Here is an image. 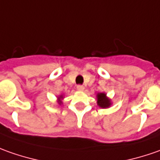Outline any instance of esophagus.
Returning <instances> with one entry per match:
<instances>
[{
  "label": "esophagus",
  "mask_w": 160,
  "mask_h": 160,
  "mask_svg": "<svg viewBox=\"0 0 160 160\" xmlns=\"http://www.w3.org/2000/svg\"><path fill=\"white\" fill-rule=\"evenodd\" d=\"M77 89H78L79 91H84L85 88L82 85H78V86H77Z\"/></svg>",
  "instance_id": "34e87169"
}]
</instances>
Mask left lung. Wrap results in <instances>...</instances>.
Masks as SVG:
<instances>
[{
  "label": "left lung",
  "instance_id": "1",
  "mask_svg": "<svg viewBox=\"0 0 160 160\" xmlns=\"http://www.w3.org/2000/svg\"><path fill=\"white\" fill-rule=\"evenodd\" d=\"M96 97H97V104L99 107L107 108L111 105V101L108 98L105 93H98Z\"/></svg>",
  "mask_w": 160,
  "mask_h": 160
}]
</instances>
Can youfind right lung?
<instances>
[{
	"mask_svg": "<svg viewBox=\"0 0 160 160\" xmlns=\"http://www.w3.org/2000/svg\"><path fill=\"white\" fill-rule=\"evenodd\" d=\"M61 99H63V95H59V96L58 97V104H61L62 103Z\"/></svg>",
	"mask_w": 160,
	"mask_h": 160,
	"instance_id": "obj_1",
	"label": "right lung"
}]
</instances>
